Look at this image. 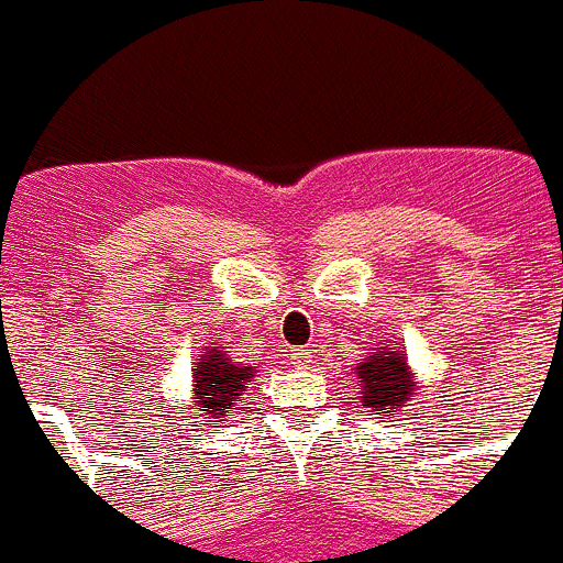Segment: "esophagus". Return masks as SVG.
I'll return each mask as SVG.
<instances>
[{"mask_svg":"<svg viewBox=\"0 0 563 563\" xmlns=\"http://www.w3.org/2000/svg\"><path fill=\"white\" fill-rule=\"evenodd\" d=\"M289 361H292V364L298 366V369H309V366H311V353H309V350H303V347H295L292 353H289Z\"/></svg>","mask_w":563,"mask_h":563,"instance_id":"obj_1","label":"esophagus"}]
</instances>
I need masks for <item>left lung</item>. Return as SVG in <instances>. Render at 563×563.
<instances>
[{"label": "left lung", "instance_id": "obj_1", "mask_svg": "<svg viewBox=\"0 0 563 563\" xmlns=\"http://www.w3.org/2000/svg\"><path fill=\"white\" fill-rule=\"evenodd\" d=\"M361 402L372 410V416H397L410 402L419 386L416 372L410 369L408 353L402 347H375L366 358L355 364Z\"/></svg>", "mask_w": 563, "mask_h": 563}]
</instances>
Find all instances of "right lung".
<instances>
[{"instance_id":"right-lung-1","label":"right lung","mask_w":563,"mask_h":563,"mask_svg":"<svg viewBox=\"0 0 563 563\" xmlns=\"http://www.w3.org/2000/svg\"><path fill=\"white\" fill-rule=\"evenodd\" d=\"M254 372L257 366L232 361L227 350L208 347L202 355H197V369H191L194 410H202L199 413L202 419L224 421L241 402Z\"/></svg>"}]
</instances>
